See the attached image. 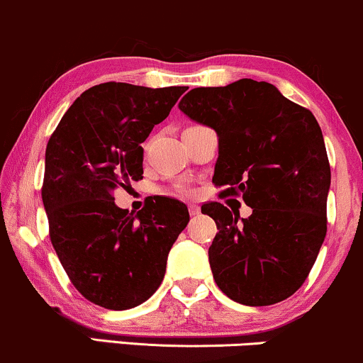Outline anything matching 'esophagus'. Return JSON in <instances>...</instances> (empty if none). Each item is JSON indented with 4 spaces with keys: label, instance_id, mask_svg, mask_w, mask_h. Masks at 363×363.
<instances>
[{
    "label": "esophagus",
    "instance_id": "1",
    "mask_svg": "<svg viewBox=\"0 0 363 363\" xmlns=\"http://www.w3.org/2000/svg\"><path fill=\"white\" fill-rule=\"evenodd\" d=\"M199 211H201V209H199L198 204H189V215L191 216H198Z\"/></svg>",
    "mask_w": 363,
    "mask_h": 363
}]
</instances>
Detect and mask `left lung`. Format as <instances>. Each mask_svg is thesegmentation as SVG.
I'll return each instance as SVG.
<instances>
[{"mask_svg":"<svg viewBox=\"0 0 363 363\" xmlns=\"http://www.w3.org/2000/svg\"><path fill=\"white\" fill-rule=\"evenodd\" d=\"M179 110L215 130L213 182L252 208L248 218L221 203L201 208L218 226L208 250L215 282L245 306L281 303L306 281L326 237L331 172L316 118L253 79L196 87Z\"/></svg>","mask_w":363,"mask_h":363,"instance_id":"obj_1","label":"left lung"}]
</instances>
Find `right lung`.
Wrapping results in <instances>:
<instances>
[{
    "instance_id": "1",
    "label": "right lung",
    "mask_w": 363,
    "mask_h": 363,
    "mask_svg": "<svg viewBox=\"0 0 363 363\" xmlns=\"http://www.w3.org/2000/svg\"><path fill=\"white\" fill-rule=\"evenodd\" d=\"M186 86L104 82L84 91L47 143L43 208L50 242L77 291L121 311L159 289L169 250L189 223L177 199H148L137 215L115 204L118 187L143 179V143Z\"/></svg>"
}]
</instances>
